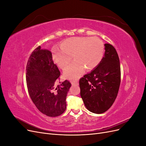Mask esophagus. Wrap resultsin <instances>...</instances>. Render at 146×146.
Returning <instances> with one entry per match:
<instances>
[{"instance_id":"34e87169","label":"esophagus","mask_w":146,"mask_h":146,"mask_svg":"<svg viewBox=\"0 0 146 146\" xmlns=\"http://www.w3.org/2000/svg\"><path fill=\"white\" fill-rule=\"evenodd\" d=\"M71 84L73 86H77L78 85V82L77 81H72Z\"/></svg>"}]
</instances>
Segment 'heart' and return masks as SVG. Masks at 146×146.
Returning <instances> with one entry per match:
<instances>
[{
  "label": "heart",
  "instance_id": "b5f03b06",
  "mask_svg": "<svg viewBox=\"0 0 146 146\" xmlns=\"http://www.w3.org/2000/svg\"><path fill=\"white\" fill-rule=\"evenodd\" d=\"M61 50L54 48L52 56L59 67L64 69V77L69 80H77L83 74L85 68L91 70L96 68L102 60L104 44L98 37H72L61 42Z\"/></svg>",
  "mask_w": 146,
  "mask_h": 146
}]
</instances>
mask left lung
Segmentation results:
<instances>
[{
  "mask_svg": "<svg viewBox=\"0 0 146 146\" xmlns=\"http://www.w3.org/2000/svg\"><path fill=\"white\" fill-rule=\"evenodd\" d=\"M105 54L94 70L79 80L80 96L86 108L96 114L111 107L121 83V66L117 53L112 45L105 44Z\"/></svg>",
  "mask_w": 146,
  "mask_h": 146,
  "instance_id": "left-lung-1",
  "label": "left lung"
}]
</instances>
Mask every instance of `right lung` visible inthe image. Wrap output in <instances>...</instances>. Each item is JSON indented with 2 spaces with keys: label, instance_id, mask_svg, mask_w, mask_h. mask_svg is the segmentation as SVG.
<instances>
[{
  "label": "right lung",
  "instance_id": "obj_1",
  "mask_svg": "<svg viewBox=\"0 0 146 146\" xmlns=\"http://www.w3.org/2000/svg\"><path fill=\"white\" fill-rule=\"evenodd\" d=\"M60 74L50 51L38 46L32 52L26 67L28 92L39 111L49 117L60 116L66 108V99L71 83L66 80L56 86Z\"/></svg>",
  "mask_w": 146,
  "mask_h": 146
}]
</instances>
